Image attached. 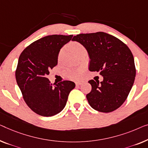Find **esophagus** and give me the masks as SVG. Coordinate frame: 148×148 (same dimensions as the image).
I'll list each match as a JSON object with an SVG mask.
<instances>
[{"mask_svg": "<svg viewBox=\"0 0 148 148\" xmlns=\"http://www.w3.org/2000/svg\"><path fill=\"white\" fill-rule=\"evenodd\" d=\"M76 85H81V84H82V82H81V81H78V82H76L75 83Z\"/></svg>", "mask_w": 148, "mask_h": 148, "instance_id": "1", "label": "esophagus"}]
</instances>
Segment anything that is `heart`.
<instances>
[{
  "label": "heart",
  "instance_id": "b5f03b06",
  "mask_svg": "<svg viewBox=\"0 0 148 148\" xmlns=\"http://www.w3.org/2000/svg\"><path fill=\"white\" fill-rule=\"evenodd\" d=\"M71 48L72 51L75 53H77L78 51H79L81 49H84L82 45H81L80 43H79L77 42H73L71 44ZM62 54H63V50L61 51V52L59 53V57L61 56ZM81 70H78V71H71V70H69L67 71V75L68 76V77H69L71 79H76L79 78V77L81 75Z\"/></svg>",
  "mask_w": 148,
  "mask_h": 148
}]
</instances>
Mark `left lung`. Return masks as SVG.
I'll return each instance as SVG.
<instances>
[{"instance_id": "left-lung-1", "label": "left lung", "mask_w": 148, "mask_h": 148, "mask_svg": "<svg viewBox=\"0 0 148 148\" xmlns=\"http://www.w3.org/2000/svg\"><path fill=\"white\" fill-rule=\"evenodd\" d=\"M72 40L86 49L90 71L99 72L103 77L100 83L89 81L92 89L86 97L90 106L103 113L117 110L127 99L136 77L130 49L121 40L103 32L79 34Z\"/></svg>"}]
</instances>
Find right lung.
I'll list each match as a JSON object with an SVG mask.
<instances>
[{
    "label": "right lung",
    "mask_w": 148,
    "mask_h": 148,
    "mask_svg": "<svg viewBox=\"0 0 148 148\" xmlns=\"http://www.w3.org/2000/svg\"><path fill=\"white\" fill-rule=\"evenodd\" d=\"M72 37L61 35L42 37L24 49L18 58L16 83L27 106L41 116L51 117L61 112L75 87L71 81L51 84L47 78L49 71L57 65L61 49Z\"/></svg>",
    "instance_id": "right-lung-1"
}]
</instances>
